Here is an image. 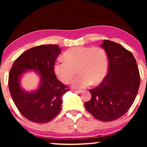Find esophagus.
Returning a JSON list of instances; mask_svg holds the SVG:
<instances>
[{
	"label": "esophagus",
	"mask_w": 147,
	"mask_h": 147,
	"mask_svg": "<svg viewBox=\"0 0 147 147\" xmlns=\"http://www.w3.org/2000/svg\"><path fill=\"white\" fill-rule=\"evenodd\" d=\"M73 92H74V93H82L83 92V91H80V90H77V91H74Z\"/></svg>",
	"instance_id": "1"
}]
</instances>
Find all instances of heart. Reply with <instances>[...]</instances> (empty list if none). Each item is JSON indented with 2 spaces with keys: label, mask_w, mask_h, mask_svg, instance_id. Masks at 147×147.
<instances>
[{
  "label": "heart",
  "mask_w": 147,
  "mask_h": 147,
  "mask_svg": "<svg viewBox=\"0 0 147 147\" xmlns=\"http://www.w3.org/2000/svg\"><path fill=\"white\" fill-rule=\"evenodd\" d=\"M64 61H57L53 65V71L65 84H72L73 88H84L91 84L100 83L106 75L108 60L106 52L100 47H74L63 54Z\"/></svg>",
  "instance_id": "heart-1"
}]
</instances>
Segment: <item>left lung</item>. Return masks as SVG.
Returning a JSON list of instances; mask_svg holds the SVG:
<instances>
[{
    "mask_svg": "<svg viewBox=\"0 0 147 147\" xmlns=\"http://www.w3.org/2000/svg\"><path fill=\"white\" fill-rule=\"evenodd\" d=\"M100 46L108 55V73L96 88L89 89L91 98L84 106L95 119L109 122L120 118L130 108L138 94L140 76L130 51L109 40H104Z\"/></svg>",
    "mask_w": 147,
    "mask_h": 147,
    "instance_id": "1",
    "label": "left lung"
}]
</instances>
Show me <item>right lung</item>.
Instances as JSON below:
<instances>
[{
    "instance_id": "right-lung-1",
    "label": "right lung",
    "mask_w": 147,
    "mask_h": 147,
    "mask_svg": "<svg viewBox=\"0 0 147 147\" xmlns=\"http://www.w3.org/2000/svg\"><path fill=\"white\" fill-rule=\"evenodd\" d=\"M61 52L57 45L33 47L14 61L9 71L8 86L13 102L21 115L34 123H48L58 115L62 97L69 91L53 71V65ZM28 70L40 76L38 88L31 92L24 90L20 84L22 74Z\"/></svg>"
}]
</instances>
